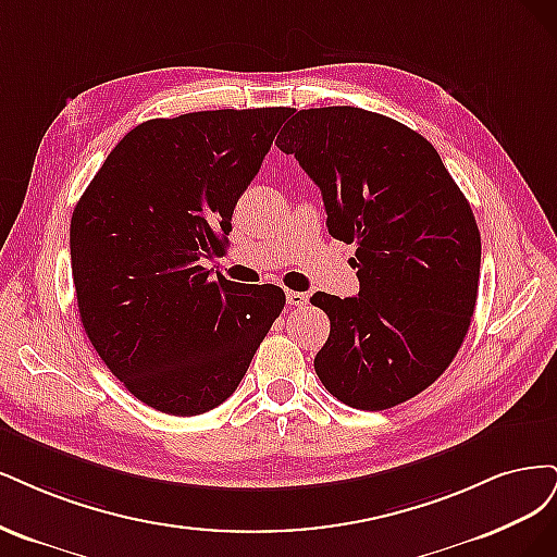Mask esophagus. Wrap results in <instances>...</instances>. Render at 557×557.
I'll return each instance as SVG.
<instances>
[{
    "label": "esophagus",
    "instance_id": "34e87169",
    "mask_svg": "<svg viewBox=\"0 0 557 557\" xmlns=\"http://www.w3.org/2000/svg\"><path fill=\"white\" fill-rule=\"evenodd\" d=\"M286 300H289V305H294V308H305L310 296L305 292H286Z\"/></svg>",
    "mask_w": 557,
    "mask_h": 557
}]
</instances>
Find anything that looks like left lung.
Wrapping results in <instances>:
<instances>
[{"instance_id":"1","label":"left lung","mask_w":557,"mask_h":557,"mask_svg":"<svg viewBox=\"0 0 557 557\" xmlns=\"http://www.w3.org/2000/svg\"><path fill=\"white\" fill-rule=\"evenodd\" d=\"M275 143L321 189L331 236L356 245L358 296L310 298L331 319L321 384L368 411L419 396L474 314L481 236L468 199L421 134L380 113L298 111Z\"/></svg>"}]
</instances>
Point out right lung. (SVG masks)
Instances as JSON below:
<instances>
[{"label": "right lung", "mask_w": 557, "mask_h": 557, "mask_svg": "<svg viewBox=\"0 0 557 557\" xmlns=\"http://www.w3.org/2000/svg\"><path fill=\"white\" fill-rule=\"evenodd\" d=\"M294 109L201 111L138 124L71 218L83 329L132 396L196 417L238 388L284 310L275 284L210 277L231 214Z\"/></svg>", "instance_id": "right-lung-1"}]
</instances>
